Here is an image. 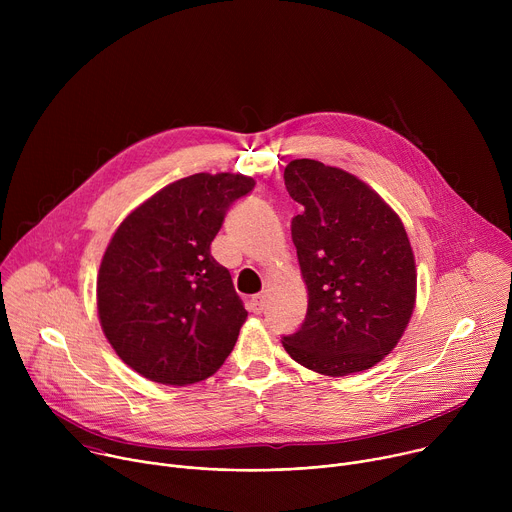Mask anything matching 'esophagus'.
<instances>
[{
    "label": "esophagus",
    "mask_w": 512,
    "mask_h": 512,
    "mask_svg": "<svg viewBox=\"0 0 512 512\" xmlns=\"http://www.w3.org/2000/svg\"><path fill=\"white\" fill-rule=\"evenodd\" d=\"M249 308L253 314H261L265 310V298L263 296H255L251 302H249Z\"/></svg>",
    "instance_id": "obj_1"
}]
</instances>
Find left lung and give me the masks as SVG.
I'll return each mask as SVG.
<instances>
[{"mask_svg": "<svg viewBox=\"0 0 512 512\" xmlns=\"http://www.w3.org/2000/svg\"><path fill=\"white\" fill-rule=\"evenodd\" d=\"M283 180L304 206L291 221V239L308 314L281 344L302 367L326 377L367 371L397 346L415 308L407 231L369 184L340 168L291 160Z\"/></svg>", "mask_w": 512, "mask_h": 512, "instance_id": "left-lung-1", "label": "left lung"}]
</instances>
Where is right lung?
Listing matches in <instances>:
<instances>
[{"label":"right lung","mask_w":512,"mask_h":512,"mask_svg":"<svg viewBox=\"0 0 512 512\" xmlns=\"http://www.w3.org/2000/svg\"><path fill=\"white\" fill-rule=\"evenodd\" d=\"M243 174H194L131 210L97 275L105 338L141 377L192 385L231 354L247 310L227 267L210 255L229 206L249 194Z\"/></svg>","instance_id":"add662e5"}]
</instances>
